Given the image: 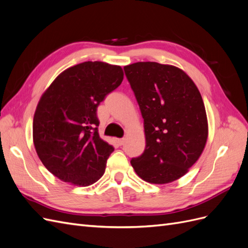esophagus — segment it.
I'll list each match as a JSON object with an SVG mask.
<instances>
[{
    "mask_svg": "<svg viewBox=\"0 0 248 248\" xmlns=\"http://www.w3.org/2000/svg\"><path fill=\"white\" fill-rule=\"evenodd\" d=\"M124 142H125V139H118V140H117V144H118L119 146L124 145Z\"/></svg>",
    "mask_w": 248,
    "mask_h": 248,
    "instance_id": "34e87169",
    "label": "esophagus"
}]
</instances>
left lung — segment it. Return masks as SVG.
Segmentation results:
<instances>
[{
	"label": "left lung",
	"mask_w": 248,
	"mask_h": 248,
	"mask_svg": "<svg viewBox=\"0 0 248 248\" xmlns=\"http://www.w3.org/2000/svg\"><path fill=\"white\" fill-rule=\"evenodd\" d=\"M144 119L145 151L130 163L139 177L167 184L184 176L208 139L204 101L192 79L178 67L138 62L124 67Z\"/></svg>",
	"instance_id": "8db88e82"
}]
</instances>
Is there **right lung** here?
<instances>
[{
	"instance_id": "obj_1",
	"label": "right lung",
	"mask_w": 248,
	"mask_h": 248,
	"mask_svg": "<svg viewBox=\"0 0 248 248\" xmlns=\"http://www.w3.org/2000/svg\"><path fill=\"white\" fill-rule=\"evenodd\" d=\"M123 78L120 66L88 61L64 70L42 94L33 120V141L52 175L77 186L102 177L114 147L99 137L96 111Z\"/></svg>"
}]
</instances>
